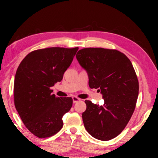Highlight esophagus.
Listing matches in <instances>:
<instances>
[{
    "instance_id": "1",
    "label": "esophagus",
    "mask_w": 158,
    "mask_h": 158,
    "mask_svg": "<svg viewBox=\"0 0 158 158\" xmlns=\"http://www.w3.org/2000/svg\"><path fill=\"white\" fill-rule=\"evenodd\" d=\"M73 103H77V102H78V101H81V98H77V97H76V96H73Z\"/></svg>"
}]
</instances>
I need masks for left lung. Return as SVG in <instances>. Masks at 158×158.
<instances>
[{
	"label": "left lung",
	"instance_id": "1",
	"mask_svg": "<svg viewBox=\"0 0 158 158\" xmlns=\"http://www.w3.org/2000/svg\"><path fill=\"white\" fill-rule=\"evenodd\" d=\"M76 58L87 71L89 87L98 89L104 99L103 106L85 101L84 127L97 139H113L126 127L137 103L139 82L132 64L116 49L84 48Z\"/></svg>",
	"mask_w": 158,
	"mask_h": 158
}]
</instances>
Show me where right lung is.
I'll return each instance as SVG.
<instances>
[{"label":"right lung","mask_w":158,"mask_h":158,"mask_svg":"<svg viewBox=\"0 0 158 158\" xmlns=\"http://www.w3.org/2000/svg\"><path fill=\"white\" fill-rule=\"evenodd\" d=\"M78 47H49L28 54L15 75L14 105L25 127L39 138L57 134L62 116L73 105L71 97L59 98L50 89L60 82Z\"/></svg>","instance_id":"1"}]
</instances>
